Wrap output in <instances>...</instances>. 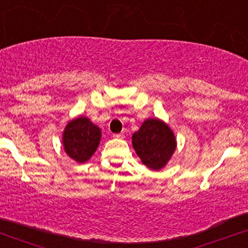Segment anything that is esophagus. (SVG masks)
I'll list each match as a JSON object with an SVG mask.
<instances>
[{
  "label": "esophagus",
  "instance_id": "esophagus-1",
  "mask_svg": "<svg viewBox=\"0 0 248 248\" xmlns=\"http://www.w3.org/2000/svg\"><path fill=\"white\" fill-rule=\"evenodd\" d=\"M113 138L120 139V140H122V139H124V134H113Z\"/></svg>",
  "mask_w": 248,
  "mask_h": 248
}]
</instances>
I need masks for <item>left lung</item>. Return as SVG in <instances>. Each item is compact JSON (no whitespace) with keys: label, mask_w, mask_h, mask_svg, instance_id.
Wrapping results in <instances>:
<instances>
[{"label":"left lung","mask_w":248,"mask_h":248,"mask_svg":"<svg viewBox=\"0 0 248 248\" xmlns=\"http://www.w3.org/2000/svg\"><path fill=\"white\" fill-rule=\"evenodd\" d=\"M132 143L142 163L155 171L167 166L177 147L171 128L157 118L144 120L133 134Z\"/></svg>","instance_id":"8db88e82"}]
</instances>
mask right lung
<instances>
[{
    "instance_id": "add662e5",
    "label": "right lung",
    "mask_w": 248,
    "mask_h": 248,
    "mask_svg": "<svg viewBox=\"0 0 248 248\" xmlns=\"http://www.w3.org/2000/svg\"><path fill=\"white\" fill-rule=\"evenodd\" d=\"M101 130L86 116H78L69 121L62 132L65 153L78 163H85L99 147Z\"/></svg>"
}]
</instances>
